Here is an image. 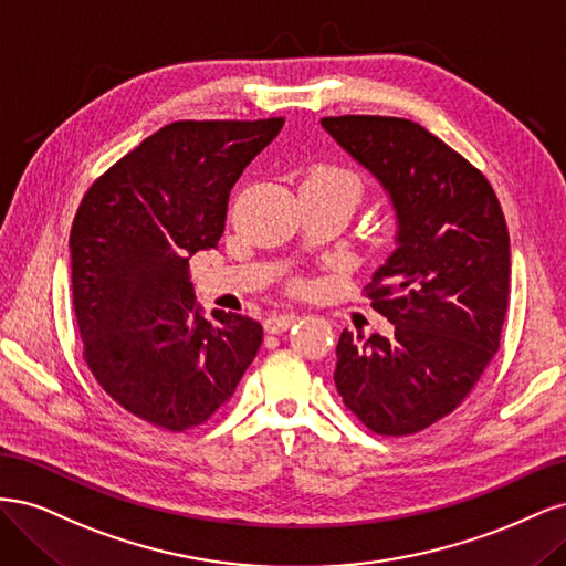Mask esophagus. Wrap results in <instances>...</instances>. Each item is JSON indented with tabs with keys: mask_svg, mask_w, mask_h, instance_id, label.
I'll return each instance as SVG.
<instances>
[{
	"mask_svg": "<svg viewBox=\"0 0 566 566\" xmlns=\"http://www.w3.org/2000/svg\"><path fill=\"white\" fill-rule=\"evenodd\" d=\"M297 318H300V316H295V314H273V316H269V318L264 321V331L271 333V335H279V333L287 331L290 325H295Z\"/></svg>",
	"mask_w": 566,
	"mask_h": 566,
	"instance_id": "obj_1",
	"label": "esophagus"
}]
</instances>
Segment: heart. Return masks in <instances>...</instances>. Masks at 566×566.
<instances>
[{
    "label": "heart",
    "mask_w": 566,
    "mask_h": 566,
    "mask_svg": "<svg viewBox=\"0 0 566 566\" xmlns=\"http://www.w3.org/2000/svg\"><path fill=\"white\" fill-rule=\"evenodd\" d=\"M302 186H314V188H323V191H331L339 198H345L352 208L364 196L361 177H358L352 167L335 165V163L314 165L310 172H306Z\"/></svg>",
    "instance_id": "1"
}]
</instances>
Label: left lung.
<instances>
[{"label":"left lung","instance_id":"left-lung-1","mask_svg":"<svg viewBox=\"0 0 566 566\" xmlns=\"http://www.w3.org/2000/svg\"><path fill=\"white\" fill-rule=\"evenodd\" d=\"M323 129L378 179L397 214V250L366 285L389 337L337 342L335 387L370 432H422L468 399L501 347L510 235L474 165L403 117H323Z\"/></svg>","mask_w":566,"mask_h":566}]
</instances>
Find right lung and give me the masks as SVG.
Instances as JSON below:
<instances>
[{"label":"right lung","mask_w":566,"mask_h":566,"mask_svg":"<svg viewBox=\"0 0 566 566\" xmlns=\"http://www.w3.org/2000/svg\"><path fill=\"white\" fill-rule=\"evenodd\" d=\"M283 117L179 119L84 193L71 229L82 354L108 397L167 432L208 422L262 345L250 316L196 306L188 260L219 243L229 193Z\"/></svg>","instance_id":"add662e5"}]
</instances>
